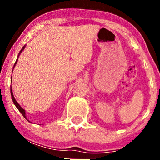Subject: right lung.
Returning a JSON list of instances; mask_svg holds the SVG:
<instances>
[{
	"label": "right lung",
	"instance_id": "add662e5",
	"mask_svg": "<svg viewBox=\"0 0 160 160\" xmlns=\"http://www.w3.org/2000/svg\"><path fill=\"white\" fill-rule=\"evenodd\" d=\"M25 46H24L23 47H22V49H21V51L19 52V53H18V59H17L16 60V62H15V64H14V66H13V68L15 67V66H16V64H17V62H18V58H19V56H20V54H21V53H22V51H23L24 50V49H25ZM11 82H12V78H11ZM10 93H11V97H12V102H13V103H14V105L16 106V107L18 109V111H20V112L22 113V115H23L24 116V118H25V119H27V118H26V116H25V110H24L23 108H22V107H21V106L19 105V103L18 102L16 101V99H15V98H14V96H13V94H12V87H10ZM28 120V119H27ZM28 121H29V120H28Z\"/></svg>",
	"mask_w": 160,
	"mask_h": 160
}]
</instances>
